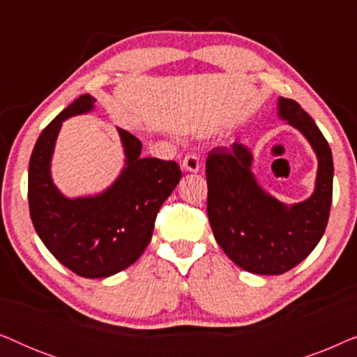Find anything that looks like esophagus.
Returning a JSON list of instances; mask_svg holds the SVG:
<instances>
[{
  "label": "esophagus",
  "mask_w": 357,
  "mask_h": 357,
  "mask_svg": "<svg viewBox=\"0 0 357 357\" xmlns=\"http://www.w3.org/2000/svg\"><path fill=\"white\" fill-rule=\"evenodd\" d=\"M199 167H202V165H199V158L197 154H187V155H185L183 160H182V169L183 170H187V172L197 174Z\"/></svg>",
  "instance_id": "obj_1"
}]
</instances>
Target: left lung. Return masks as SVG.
I'll return each mask as SVG.
<instances>
[{
  "label": "left lung",
  "mask_w": 357,
  "mask_h": 357,
  "mask_svg": "<svg viewBox=\"0 0 357 357\" xmlns=\"http://www.w3.org/2000/svg\"><path fill=\"white\" fill-rule=\"evenodd\" d=\"M278 119L296 128L317 155L314 192L286 204L261 187L253 154L242 143L214 148L206 159L208 218L224 253L255 275H282L310 255L324 237L333 197V155L312 116L291 99H278Z\"/></svg>",
  "instance_id": "1"
}]
</instances>
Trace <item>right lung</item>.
<instances>
[{"instance_id":"add662e5","label":"right lung","mask_w":357,"mask_h":357,"mask_svg":"<svg viewBox=\"0 0 357 357\" xmlns=\"http://www.w3.org/2000/svg\"><path fill=\"white\" fill-rule=\"evenodd\" d=\"M94 109L96 97H77L42 131L29 162V209L37 236L61 265L91 280L114 276L143 255L159 208L182 177L174 160L141 158V141L116 126L125 154L119 177L96 195H63L52 177L56 138L63 121Z\"/></svg>"}]
</instances>
